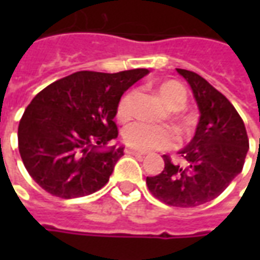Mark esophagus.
Segmentation results:
<instances>
[{
	"label": "esophagus",
	"instance_id": "34e87169",
	"mask_svg": "<svg viewBox=\"0 0 260 260\" xmlns=\"http://www.w3.org/2000/svg\"><path fill=\"white\" fill-rule=\"evenodd\" d=\"M125 153H126V154H132V156H139V157H143V156L146 154L145 152H139V150L131 149V147H126V149H125Z\"/></svg>",
	"mask_w": 260,
	"mask_h": 260
}]
</instances>
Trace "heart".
Returning a JSON list of instances; mask_svg holds the SVG:
<instances>
[{"label":"heart","mask_w":260,"mask_h":260,"mask_svg":"<svg viewBox=\"0 0 260 260\" xmlns=\"http://www.w3.org/2000/svg\"><path fill=\"white\" fill-rule=\"evenodd\" d=\"M158 93L164 102L171 108H181L186 102V90L184 86L177 80H164L158 85ZM134 93L126 91L124 96L119 99L115 110L117 119L121 122H126L134 117ZM175 119L186 122L185 117H177ZM122 139L132 149L149 152V150H160L166 149L173 142V132L169 126L164 125H154L136 121L128 125L122 132Z\"/></svg>","instance_id":"heart-1"}]
</instances>
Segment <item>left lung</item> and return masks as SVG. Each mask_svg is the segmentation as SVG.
<instances>
[{
  "label": "left lung",
  "mask_w": 260,
  "mask_h": 260,
  "mask_svg": "<svg viewBox=\"0 0 260 260\" xmlns=\"http://www.w3.org/2000/svg\"><path fill=\"white\" fill-rule=\"evenodd\" d=\"M191 85L201 111L193 139L180 152L184 164L163 156L164 170L147 177L154 198L175 207H195L213 201L240 174L249 149L244 121L227 97L201 75L177 69Z\"/></svg>",
  "instance_id": "left-lung-1"
}]
</instances>
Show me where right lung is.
Segmentation results:
<instances>
[{
	"label": "right lung",
	"mask_w": 260,
	"mask_h": 260,
	"mask_svg": "<svg viewBox=\"0 0 260 260\" xmlns=\"http://www.w3.org/2000/svg\"><path fill=\"white\" fill-rule=\"evenodd\" d=\"M147 74L145 68L80 71L37 93L20 118L18 146L27 173L44 191L72 199L107 184L124 156V147L104 150L118 136L117 104Z\"/></svg>",
	"instance_id": "right-lung-1"
}]
</instances>
